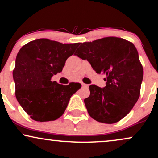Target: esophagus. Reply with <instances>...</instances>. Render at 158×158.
<instances>
[{"mask_svg":"<svg viewBox=\"0 0 158 158\" xmlns=\"http://www.w3.org/2000/svg\"><path fill=\"white\" fill-rule=\"evenodd\" d=\"M81 86H82V87H88V85L85 84V83H81Z\"/></svg>","mask_w":158,"mask_h":158,"instance_id":"obj_1","label":"esophagus"}]
</instances>
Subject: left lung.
<instances>
[{"label":"left lung","mask_w":158,"mask_h":158,"mask_svg":"<svg viewBox=\"0 0 158 158\" xmlns=\"http://www.w3.org/2000/svg\"><path fill=\"white\" fill-rule=\"evenodd\" d=\"M76 55L87 60L97 73L106 76V86H89L90 95L84 100L90 117L98 122L113 123L130 112L140 96L143 70L138 51L130 42L104 37L83 43Z\"/></svg>","instance_id":"obj_1"}]
</instances>
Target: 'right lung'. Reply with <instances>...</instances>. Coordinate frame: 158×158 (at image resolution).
<instances>
[{
	"label": "right lung",
	"mask_w": 158,
	"mask_h": 158,
	"mask_svg": "<svg viewBox=\"0 0 158 158\" xmlns=\"http://www.w3.org/2000/svg\"><path fill=\"white\" fill-rule=\"evenodd\" d=\"M79 45L38 39L19 51L13 71L15 96L33 120L43 122L59 118L72 95L81 88L79 83L62 85L51 80L53 76L62 72L67 59Z\"/></svg>",
	"instance_id": "obj_1"
}]
</instances>
